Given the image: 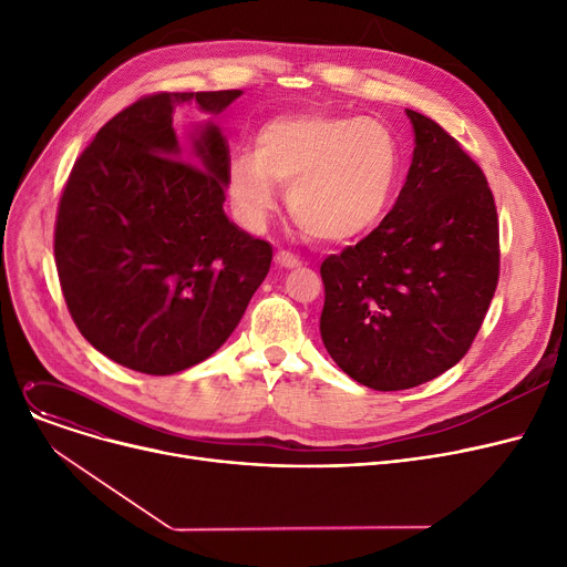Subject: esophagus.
<instances>
[{"instance_id":"obj_1","label":"esophagus","mask_w":567,"mask_h":567,"mask_svg":"<svg viewBox=\"0 0 567 567\" xmlns=\"http://www.w3.org/2000/svg\"><path fill=\"white\" fill-rule=\"evenodd\" d=\"M276 261H278L280 266H285V268L301 266V259L296 257V255H291V252H287V250H278V252H276Z\"/></svg>"}]
</instances>
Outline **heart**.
<instances>
[{"label":"heart","instance_id":"1","mask_svg":"<svg viewBox=\"0 0 567 567\" xmlns=\"http://www.w3.org/2000/svg\"><path fill=\"white\" fill-rule=\"evenodd\" d=\"M400 146L377 118L323 110L271 116L255 148L238 146L227 161V190L236 214L257 229L271 214L278 184L289 186L293 218L326 244L372 231L393 204Z\"/></svg>","mask_w":567,"mask_h":567}]
</instances>
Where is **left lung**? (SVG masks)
Instances as JSON below:
<instances>
[{"instance_id": "obj_1", "label": "left lung", "mask_w": 567, "mask_h": 567, "mask_svg": "<svg viewBox=\"0 0 567 567\" xmlns=\"http://www.w3.org/2000/svg\"><path fill=\"white\" fill-rule=\"evenodd\" d=\"M413 161L391 214L321 261V340L374 391L421 385L464 359L498 285L487 178L434 118L406 110Z\"/></svg>"}]
</instances>
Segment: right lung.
I'll list each match as a JSON object with an SVG mask.
<instances>
[{
    "label": "right lung",
    "mask_w": 567,
    "mask_h": 567,
    "mask_svg": "<svg viewBox=\"0 0 567 567\" xmlns=\"http://www.w3.org/2000/svg\"><path fill=\"white\" fill-rule=\"evenodd\" d=\"M241 89L158 92L114 114L75 161L54 225L69 312L114 363L188 370L234 333L274 248L225 216L229 146L208 122L190 148L172 112L220 114Z\"/></svg>",
    "instance_id": "add662e5"
}]
</instances>
